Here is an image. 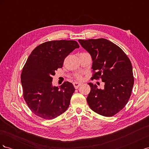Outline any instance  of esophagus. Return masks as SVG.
<instances>
[{
    "label": "esophagus",
    "instance_id": "34e87169",
    "mask_svg": "<svg viewBox=\"0 0 149 149\" xmlns=\"http://www.w3.org/2000/svg\"><path fill=\"white\" fill-rule=\"evenodd\" d=\"M81 85V83H78V82L73 83V86H74V87L75 89L78 88Z\"/></svg>",
    "mask_w": 149,
    "mask_h": 149
}]
</instances>
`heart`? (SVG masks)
<instances>
[{
	"label": "heart",
	"instance_id": "b5f03b06",
	"mask_svg": "<svg viewBox=\"0 0 149 149\" xmlns=\"http://www.w3.org/2000/svg\"><path fill=\"white\" fill-rule=\"evenodd\" d=\"M76 79H79V80H81L82 79V76H81V75H79V74H77L76 76Z\"/></svg>",
	"mask_w": 149,
	"mask_h": 149
}]
</instances>
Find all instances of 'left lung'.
Masks as SVG:
<instances>
[{
  "label": "left lung",
  "instance_id": "left-lung-1",
  "mask_svg": "<svg viewBox=\"0 0 149 149\" xmlns=\"http://www.w3.org/2000/svg\"><path fill=\"white\" fill-rule=\"evenodd\" d=\"M91 55L93 79H101L103 89L89 83L91 91L87 97L89 107L96 113L111 117L127 104L134 86L132 66L120 47L105 38L78 40Z\"/></svg>",
  "mask_w": 149,
  "mask_h": 149
}]
</instances>
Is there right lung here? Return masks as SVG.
Here are the masks:
<instances>
[{"instance_id": "right-lung-1", "label": "right lung", "mask_w": 149, "mask_h": 149, "mask_svg": "<svg viewBox=\"0 0 149 149\" xmlns=\"http://www.w3.org/2000/svg\"><path fill=\"white\" fill-rule=\"evenodd\" d=\"M79 47L74 40H53L40 44L31 52L22 69L23 96L34 114L51 120L68 108L74 88L66 81L60 88L52 86V76L65 58Z\"/></svg>"}]
</instances>
